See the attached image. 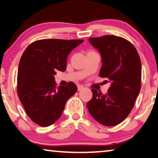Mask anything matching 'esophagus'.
Returning <instances> with one entry per match:
<instances>
[{"label": "esophagus", "instance_id": "34e87169", "mask_svg": "<svg viewBox=\"0 0 158 158\" xmlns=\"http://www.w3.org/2000/svg\"><path fill=\"white\" fill-rule=\"evenodd\" d=\"M83 89H84L83 85H77V90H78V91H81Z\"/></svg>", "mask_w": 158, "mask_h": 158}]
</instances>
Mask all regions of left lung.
Masks as SVG:
<instances>
[{"label": "left lung", "instance_id": "obj_1", "mask_svg": "<svg viewBox=\"0 0 158 158\" xmlns=\"http://www.w3.org/2000/svg\"><path fill=\"white\" fill-rule=\"evenodd\" d=\"M89 42L100 52L102 60L99 76L111 82L107 93L92 89L93 96L87 103L91 116L98 122L112 127L129 114L141 87V62L129 41L115 35L90 37Z\"/></svg>", "mask_w": 158, "mask_h": 158}]
</instances>
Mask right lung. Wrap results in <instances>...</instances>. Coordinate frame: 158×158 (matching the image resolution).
Listing matches in <instances>:
<instances>
[{
    "mask_svg": "<svg viewBox=\"0 0 158 158\" xmlns=\"http://www.w3.org/2000/svg\"><path fill=\"white\" fill-rule=\"evenodd\" d=\"M83 40H40L27 47L20 60L17 92L27 114L42 127L59 119L66 101L76 93L73 82L56 87V71L64 72L70 52Z\"/></svg>",
    "mask_w": 158,
    "mask_h": 158,
    "instance_id": "add662e5",
    "label": "right lung"
}]
</instances>
